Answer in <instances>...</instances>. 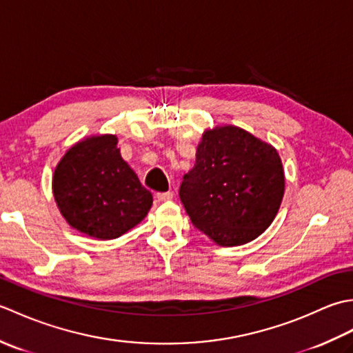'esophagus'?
<instances>
[{"label":"esophagus","instance_id":"esophagus-1","mask_svg":"<svg viewBox=\"0 0 353 353\" xmlns=\"http://www.w3.org/2000/svg\"><path fill=\"white\" fill-rule=\"evenodd\" d=\"M156 197L159 201H167V200H171L172 197H174V194H172V191H167V192H157Z\"/></svg>","mask_w":353,"mask_h":353}]
</instances>
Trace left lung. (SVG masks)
Wrapping results in <instances>:
<instances>
[{"label":"left lung","mask_w":353,"mask_h":353,"mask_svg":"<svg viewBox=\"0 0 353 353\" xmlns=\"http://www.w3.org/2000/svg\"><path fill=\"white\" fill-rule=\"evenodd\" d=\"M283 190L276 150L239 127L224 125L205 132L179 196L194 226L230 247L252 241L272 224Z\"/></svg>","instance_id":"left-lung-1"}]
</instances>
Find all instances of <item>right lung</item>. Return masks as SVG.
Listing matches in <instances>:
<instances>
[{
	"mask_svg": "<svg viewBox=\"0 0 353 353\" xmlns=\"http://www.w3.org/2000/svg\"><path fill=\"white\" fill-rule=\"evenodd\" d=\"M117 137L101 134L71 147L52 177L65 220L81 234L114 239L147 215L153 196L127 165Z\"/></svg>",
	"mask_w": 353,
	"mask_h": 353,
	"instance_id": "right-lung-1",
	"label": "right lung"
}]
</instances>
